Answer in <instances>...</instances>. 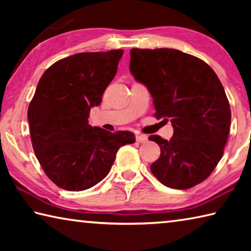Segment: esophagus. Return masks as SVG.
Listing matches in <instances>:
<instances>
[{"label": "esophagus", "mask_w": 251, "mask_h": 251, "mask_svg": "<svg viewBox=\"0 0 251 251\" xmlns=\"http://www.w3.org/2000/svg\"><path fill=\"white\" fill-rule=\"evenodd\" d=\"M136 141L138 143H146L148 141V137L146 135H137V137H136Z\"/></svg>", "instance_id": "1"}]
</instances>
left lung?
<instances>
[{"instance_id":"obj_1","label":"left lung","mask_w":251,"mask_h":251,"mask_svg":"<svg viewBox=\"0 0 251 251\" xmlns=\"http://www.w3.org/2000/svg\"><path fill=\"white\" fill-rule=\"evenodd\" d=\"M129 71L154 99L155 117L174 127L169 141L150 137L160 147L152 175L174 189L205 180L222 159L230 129V107L218 76L201 59L174 49H131Z\"/></svg>"}]
</instances>
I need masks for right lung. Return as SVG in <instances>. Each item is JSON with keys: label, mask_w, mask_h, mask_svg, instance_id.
I'll use <instances>...</instances> for the list:
<instances>
[{"label": "right lung", "mask_w": 251, "mask_h": 251, "mask_svg": "<svg viewBox=\"0 0 251 251\" xmlns=\"http://www.w3.org/2000/svg\"><path fill=\"white\" fill-rule=\"evenodd\" d=\"M123 50L77 53L50 66L27 110L33 150L59 188L80 192L107 176L121 146L135 135L88 124L91 108L116 75Z\"/></svg>", "instance_id": "1"}]
</instances>
